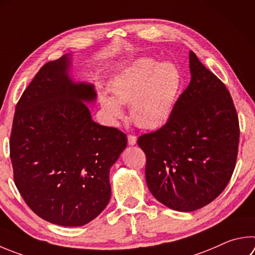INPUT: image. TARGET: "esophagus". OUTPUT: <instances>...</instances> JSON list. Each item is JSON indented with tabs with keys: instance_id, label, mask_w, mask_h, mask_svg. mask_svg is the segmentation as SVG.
<instances>
[{
	"instance_id": "34e87169",
	"label": "esophagus",
	"mask_w": 255,
	"mask_h": 255,
	"mask_svg": "<svg viewBox=\"0 0 255 255\" xmlns=\"http://www.w3.org/2000/svg\"><path fill=\"white\" fill-rule=\"evenodd\" d=\"M136 142H137V137H136V136L128 135V145H129V146L136 145Z\"/></svg>"
}]
</instances>
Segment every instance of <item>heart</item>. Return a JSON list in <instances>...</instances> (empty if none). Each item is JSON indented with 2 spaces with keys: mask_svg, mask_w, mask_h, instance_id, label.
<instances>
[{
  "mask_svg": "<svg viewBox=\"0 0 255 255\" xmlns=\"http://www.w3.org/2000/svg\"><path fill=\"white\" fill-rule=\"evenodd\" d=\"M180 83L175 64L140 58L115 78L110 85L113 97L101 94L100 104L112 125L124 117L122 105H129L130 117L138 126L158 129L172 117Z\"/></svg>",
  "mask_w": 255,
  "mask_h": 255,
  "instance_id": "heart-1",
  "label": "heart"
}]
</instances>
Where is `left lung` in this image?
<instances>
[{"mask_svg": "<svg viewBox=\"0 0 255 255\" xmlns=\"http://www.w3.org/2000/svg\"><path fill=\"white\" fill-rule=\"evenodd\" d=\"M191 82L172 117L138 138L146 154V182L157 201L178 212L210 204L224 191L235 168L240 127L223 82L189 51Z\"/></svg>", "mask_w": 255, "mask_h": 255, "instance_id": "8db88e82", "label": "left lung"}]
</instances>
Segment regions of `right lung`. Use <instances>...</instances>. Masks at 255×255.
I'll list each match as a JSON object with an SVG mask.
<instances>
[{
  "label": "right lung",
  "instance_id": "right-lung-1",
  "mask_svg": "<svg viewBox=\"0 0 255 255\" xmlns=\"http://www.w3.org/2000/svg\"><path fill=\"white\" fill-rule=\"evenodd\" d=\"M71 54L45 63L15 108L10 157L18 192L41 219L81 226L112 196L109 172L127 146L117 128L91 119L95 86L69 75Z\"/></svg>",
  "mask_w": 255,
  "mask_h": 255
}]
</instances>
